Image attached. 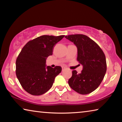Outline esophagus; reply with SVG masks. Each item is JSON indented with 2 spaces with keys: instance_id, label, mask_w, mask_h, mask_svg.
Returning <instances> with one entry per match:
<instances>
[{
  "instance_id": "obj_1",
  "label": "esophagus",
  "mask_w": 122,
  "mask_h": 122,
  "mask_svg": "<svg viewBox=\"0 0 122 122\" xmlns=\"http://www.w3.org/2000/svg\"><path fill=\"white\" fill-rule=\"evenodd\" d=\"M66 69V67H62V71H63L64 70H65Z\"/></svg>"
}]
</instances>
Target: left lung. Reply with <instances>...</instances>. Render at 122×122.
Wrapping results in <instances>:
<instances>
[{
    "label": "left lung",
    "instance_id": "8db88e82",
    "mask_svg": "<svg viewBox=\"0 0 122 122\" xmlns=\"http://www.w3.org/2000/svg\"><path fill=\"white\" fill-rule=\"evenodd\" d=\"M77 48V60L83 65L81 73L75 70L68 80L69 86L82 95L94 92L100 85L107 71L106 56L100 47L88 36L83 34L65 36Z\"/></svg>",
    "mask_w": 122,
    "mask_h": 122
}]
</instances>
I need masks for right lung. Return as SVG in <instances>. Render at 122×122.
<instances>
[{
  "instance_id": "obj_1",
  "label": "right lung",
  "mask_w": 122,
  "mask_h": 122,
  "mask_svg": "<svg viewBox=\"0 0 122 122\" xmlns=\"http://www.w3.org/2000/svg\"><path fill=\"white\" fill-rule=\"evenodd\" d=\"M65 36H42L29 41L16 60V77L24 89L32 95L45 94L53 86L62 68L46 67V59L53 54L55 44Z\"/></svg>"
}]
</instances>
